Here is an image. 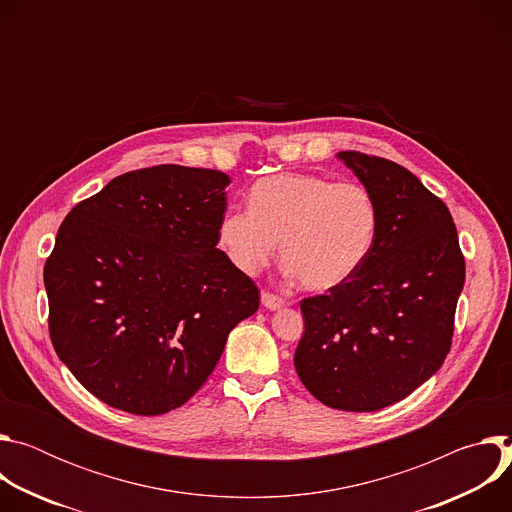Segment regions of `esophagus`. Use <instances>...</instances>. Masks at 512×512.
I'll return each instance as SVG.
<instances>
[{
	"label": "esophagus",
	"mask_w": 512,
	"mask_h": 512,
	"mask_svg": "<svg viewBox=\"0 0 512 512\" xmlns=\"http://www.w3.org/2000/svg\"><path fill=\"white\" fill-rule=\"evenodd\" d=\"M261 304L267 308V310H279L285 306V300H281L279 296L275 294H269V291H263L261 294Z\"/></svg>",
	"instance_id": "34e87169"
}]
</instances>
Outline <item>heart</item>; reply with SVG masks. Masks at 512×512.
<instances>
[{"label":"heart","instance_id":"1","mask_svg":"<svg viewBox=\"0 0 512 512\" xmlns=\"http://www.w3.org/2000/svg\"><path fill=\"white\" fill-rule=\"evenodd\" d=\"M379 206L358 182L316 174H277L249 192L218 223V245L243 273L261 271L281 241L283 261L308 289H332L369 259L379 235Z\"/></svg>","mask_w":512,"mask_h":512}]
</instances>
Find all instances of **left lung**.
<instances>
[{"label": "left lung", "instance_id": "left-lung-1", "mask_svg": "<svg viewBox=\"0 0 512 512\" xmlns=\"http://www.w3.org/2000/svg\"><path fill=\"white\" fill-rule=\"evenodd\" d=\"M379 206L364 265L324 296L302 300L306 332L294 364L304 387L342 411H379L442 367L466 263L448 206L407 168L340 152Z\"/></svg>", "mask_w": 512, "mask_h": 512}]
</instances>
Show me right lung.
Here are the masks:
<instances>
[{
	"instance_id": "obj_1",
	"label": "right lung",
	"mask_w": 512,
	"mask_h": 512,
	"mask_svg": "<svg viewBox=\"0 0 512 512\" xmlns=\"http://www.w3.org/2000/svg\"><path fill=\"white\" fill-rule=\"evenodd\" d=\"M231 178L176 164L113 178L79 202L44 265L58 358L103 403L160 415L210 377L257 285L216 249Z\"/></svg>"
}]
</instances>
